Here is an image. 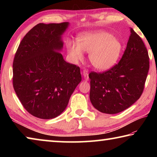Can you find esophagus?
I'll return each instance as SVG.
<instances>
[{"label": "esophagus", "mask_w": 157, "mask_h": 157, "mask_svg": "<svg viewBox=\"0 0 157 157\" xmlns=\"http://www.w3.org/2000/svg\"><path fill=\"white\" fill-rule=\"evenodd\" d=\"M82 74H83V76L84 78L85 79V80L86 81H89V71L88 70H86V69H84L83 71V73H82Z\"/></svg>", "instance_id": "1"}]
</instances>
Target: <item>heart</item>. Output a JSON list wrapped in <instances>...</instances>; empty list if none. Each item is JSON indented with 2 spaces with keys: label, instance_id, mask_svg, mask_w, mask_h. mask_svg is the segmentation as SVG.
I'll list each match as a JSON object with an SVG mask.
<instances>
[{
  "label": "heart",
  "instance_id": "heart-1",
  "mask_svg": "<svg viewBox=\"0 0 157 157\" xmlns=\"http://www.w3.org/2000/svg\"><path fill=\"white\" fill-rule=\"evenodd\" d=\"M66 50L74 62L81 60L83 51L89 53V61L94 67L99 71H107L118 62L123 51V44L112 34L103 30L81 34L78 43L68 40Z\"/></svg>",
  "mask_w": 157,
  "mask_h": 157
}]
</instances>
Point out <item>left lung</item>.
Returning a JSON list of instances; mask_svg holds the SVG:
<instances>
[{
    "label": "left lung",
    "mask_w": 157,
    "mask_h": 157,
    "mask_svg": "<svg viewBox=\"0 0 157 157\" xmlns=\"http://www.w3.org/2000/svg\"><path fill=\"white\" fill-rule=\"evenodd\" d=\"M127 48L118 63L102 73L91 72L90 100L100 112L115 114L139 99L150 68L147 48L140 37L130 29Z\"/></svg>",
    "instance_id": "left-lung-1"
}]
</instances>
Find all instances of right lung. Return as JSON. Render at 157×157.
Masks as SVG:
<instances>
[{
	"mask_svg": "<svg viewBox=\"0 0 157 157\" xmlns=\"http://www.w3.org/2000/svg\"><path fill=\"white\" fill-rule=\"evenodd\" d=\"M68 25L39 23L23 37L15 54L13 86L23 107L36 118L59 116L82 81L79 67L66 62L59 52Z\"/></svg>",
	"mask_w": 157,
	"mask_h": 157,
	"instance_id": "1",
	"label": "right lung"
}]
</instances>
